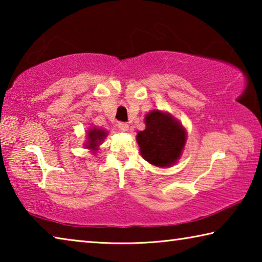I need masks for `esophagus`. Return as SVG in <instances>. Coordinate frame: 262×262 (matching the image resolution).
<instances>
[{"label":"esophagus","instance_id":"esophagus-1","mask_svg":"<svg viewBox=\"0 0 262 262\" xmlns=\"http://www.w3.org/2000/svg\"><path fill=\"white\" fill-rule=\"evenodd\" d=\"M118 127H119V129L122 132H127L128 128H129V126H128L126 122H121V121L118 122Z\"/></svg>","mask_w":262,"mask_h":262}]
</instances>
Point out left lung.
I'll return each instance as SVG.
<instances>
[{"label": "left lung", "instance_id": "left-lung-1", "mask_svg": "<svg viewBox=\"0 0 262 262\" xmlns=\"http://www.w3.org/2000/svg\"><path fill=\"white\" fill-rule=\"evenodd\" d=\"M137 143L145 161L156 166H170L178 161L186 133L171 115L152 111L145 115V129L137 133Z\"/></svg>", "mask_w": 262, "mask_h": 262}]
</instances>
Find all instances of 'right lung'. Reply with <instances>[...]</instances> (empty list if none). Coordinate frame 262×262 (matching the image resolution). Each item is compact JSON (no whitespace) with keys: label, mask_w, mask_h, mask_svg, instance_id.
Returning a JSON list of instances; mask_svg holds the SVG:
<instances>
[{"label":"right lung","mask_w":262,"mask_h":262,"mask_svg":"<svg viewBox=\"0 0 262 262\" xmlns=\"http://www.w3.org/2000/svg\"><path fill=\"white\" fill-rule=\"evenodd\" d=\"M106 132L101 130V129H91L89 132V141H88V148L96 150V148L98 147V144H100V142L103 141L106 137Z\"/></svg>","instance_id":"right-lung-1"}]
</instances>
